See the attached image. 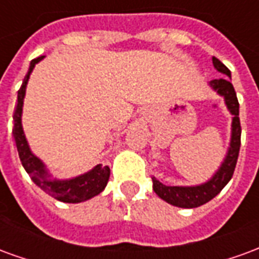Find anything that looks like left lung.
Instances as JSON below:
<instances>
[{
    "instance_id": "1",
    "label": "left lung",
    "mask_w": 259,
    "mask_h": 259,
    "mask_svg": "<svg viewBox=\"0 0 259 259\" xmlns=\"http://www.w3.org/2000/svg\"><path fill=\"white\" fill-rule=\"evenodd\" d=\"M214 69L226 76H221L219 79H213L209 82V86L213 89L219 96L223 97L229 113L232 117V134H230V144L227 148L226 156L219 168L214 174L202 184L198 185H164L159 180L152 177L153 181V191L170 205L179 208H198L203 203L213 199L219 192L225 188V185L230 181L236 163H237L238 150H240V138H241V126L238 118V100L236 96V91L232 85V72L229 68L222 64L218 58L212 57Z\"/></svg>"
}]
</instances>
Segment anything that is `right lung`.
Here are the masks:
<instances>
[{"mask_svg":"<svg viewBox=\"0 0 259 259\" xmlns=\"http://www.w3.org/2000/svg\"><path fill=\"white\" fill-rule=\"evenodd\" d=\"M43 58L45 56L32 60L25 80L22 83L21 89L18 91V104H16L15 113H14V138H15L19 159H21L22 166L25 167L26 173L33 180V183L40 187L43 191L47 192L49 195L61 202H83V201H88V199L99 195L106 188L107 181L110 179L109 166L97 164L89 171L79 174L72 179H56L51 176L43 160L33 153L30 146L27 144L25 133H23L22 111H23V100H25V95H26L27 82H29L30 74L36 67V64H38Z\"/></svg>","mask_w":259,"mask_h":259,"instance_id":"right-lung-1","label":"right lung"}]
</instances>
